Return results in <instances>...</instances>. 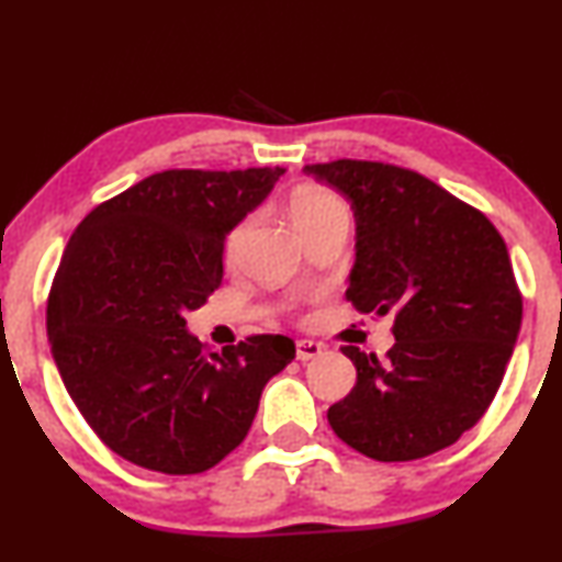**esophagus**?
<instances>
[{
  "label": "esophagus",
  "mask_w": 562,
  "mask_h": 562,
  "mask_svg": "<svg viewBox=\"0 0 562 562\" xmlns=\"http://www.w3.org/2000/svg\"><path fill=\"white\" fill-rule=\"evenodd\" d=\"M324 353V346L316 340H299L295 342V356H299V361H314V358H319Z\"/></svg>",
  "instance_id": "1"
}]
</instances>
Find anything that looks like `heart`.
Listing matches in <instances>:
<instances>
[{
    "label": "heart",
    "mask_w": 562,
    "mask_h": 562,
    "mask_svg": "<svg viewBox=\"0 0 562 562\" xmlns=\"http://www.w3.org/2000/svg\"><path fill=\"white\" fill-rule=\"evenodd\" d=\"M290 216L303 235L311 229L335 225V222H348L350 225V209L346 201L333 191H324V188H306V191L295 193L290 201ZM248 229H251V216H243L238 225L229 229L225 240L227 259H235L240 254Z\"/></svg>",
    "instance_id": "b5f03b06"
}]
</instances>
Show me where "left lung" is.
<instances>
[{
	"instance_id": "left-lung-1",
	"label": "left lung",
	"mask_w": 562,
	"mask_h": 562,
	"mask_svg": "<svg viewBox=\"0 0 562 562\" xmlns=\"http://www.w3.org/2000/svg\"><path fill=\"white\" fill-rule=\"evenodd\" d=\"M303 170L353 206L346 299L361 314L395 316L384 361L342 346L358 376L329 405V427L384 463L450 448L495 401L524 316L503 235L479 209L405 167L337 159Z\"/></svg>"
}]
</instances>
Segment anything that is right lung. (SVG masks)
I'll return each mask as SVG.
<instances>
[{"instance_id": "1", "label": "right lung", "mask_w": 562, "mask_h": 562, "mask_svg": "<svg viewBox=\"0 0 562 562\" xmlns=\"http://www.w3.org/2000/svg\"><path fill=\"white\" fill-rule=\"evenodd\" d=\"M285 172L165 170L86 214L46 303L72 403L120 458L201 474L246 439L259 397L295 358L285 335L206 348L182 314L222 285L225 238Z\"/></svg>"}]
</instances>
